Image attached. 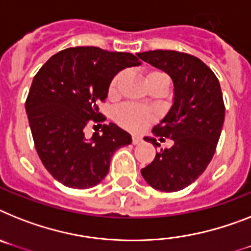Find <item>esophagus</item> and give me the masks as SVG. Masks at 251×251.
Here are the masks:
<instances>
[{
  "label": "esophagus",
  "instance_id": "34e87169",
  "mask_svg": "<svg viewBox=\"0 0 251 251\" xmlns=\"http://www.w3.org/2000/svg\"><path fill=\"white\" fill-rule=\"evenodd\" d=\"M143 139L142 136L139 135H132V144H139V143L142 142Z\"/></svg>",
  "mask_w": 251,
  "mask_h": 251
}]
</instances>
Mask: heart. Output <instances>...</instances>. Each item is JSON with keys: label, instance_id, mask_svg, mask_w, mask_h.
<instances>
[{"label": "heart", "instance_id": "heart-1", "mask_svg": "<svg viewBox=\"0 0 251 251\" xmlns=\"http://www.w3.org/2000/svg\"><path fill=\"white\" fill-rule=\"evenodd\" d=\"M158 77L168 76L162 71H151L148 74V76H147V80H148V83H151V81L158 79ZM122 79H124V74L119 73L111 80L108 86L109 98L113 100V98L119 96ZM115 120L124 129L138 132L144 130L147 126L151 125V122L157 120V112L153 108H148V107L138 106V104H132V103H125V104H122V106L116 109Z\"/></svg>", "mask_w": 251, "mask_h": 251}]
</instances>
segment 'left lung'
Wrapping results in <instances>:
<instances>
[{
    "mask_svg": "<svg viewBox=\"0 0 251 251\" xmlns=\"http://www.w3.org/2000/svg\"><path fill=\"white\" fill-rule=\"evenodd\" d=\"M138 57L167 73L175 85L174 106L153 129L161 140L165 136L174 144L157 151L153 162L142 168L143 177L157 190H182L205 171L220 140L226 109L220 81L193 54L155 50ZM147 140L157 147L155 139Z\"/></svg>",
    "mask_w": 251,
    "mask_h": 251,
    "instance_id": "8db88e82",
    "label": "left lung"
}]
</instances>
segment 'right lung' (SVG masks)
<instances>
[{
    "label": "right lung",
    "mask_w": 251,
    "mask_h": 251,
    "mask_svg": "<svg viewBox=\"0 0 251 251\" xmlns=\"http://www.w3.org/2000/svg\"><path fill=\"white\" fill-rule=\"evenodd\" d=\"M136 56L98 47H71L53 54L35 74L25 100L35 149L47 171L73 189H89L106 177L115 151L131 136L106 117L104 102L116 74L138 66ZM97 123L102 134L86 139L83 127Z\"/></svg>",
    "instance_id": "add662e5"
}]
</instances>
